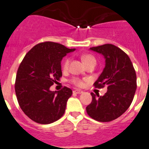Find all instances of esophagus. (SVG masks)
Segmentation results:
<instances>
[{
  "mask_svg": "<svg viewBox=\"0 0 149 149\" xmlns=\"http://www.w3.org/2000/svg\"><path fill=\"white\" fill-rule=\"evenodd\" d=\"M82 92H82V90H79V89L73 90V93H75V94H82Z\"/></svg>",
  "mask_w": 149,
  "mask_h": 149,
  "instance_id": "34e87169",
  "label": "esophagus"
}]
</instances>
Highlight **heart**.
I'll return each mask as SVG.
<instances>
[{"label": "heart", "mask_w": 149, "mask_h": 149, "mask_svg": "<svg viewBox=\"0 0 149 149\" xmlns=\"http://www.w3.org/2000/svg\"><path fill=\"white\" fill-rule=\"evenodd\" d=\"M82 60L83 61V63L85 64H88V63H91V62H95V57L93 56L90 55V54H85L82 57ZM70 60L67 58L64 61L63 63V69L64 70H67V69L69 67V65H70ZM71 82H72V84H74L75 86H79V87H80L83 85V81L82 79H80L78 77H73V78L71 79Z\"/></svg>", "instance_id": "obj_1"}]
</instances>
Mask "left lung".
<instances>
[{"mask_svg": "<svg viewBox=\"0 0 149 149\" xmlns=\"http://www.w3.org/2000/svg\"><path fill=\"white\" fill-rule=\"evenodd\" d=\"M105 59V67L94 83L96 88L107 86L103 96L91 93L92 101L86 107L90 117L99 122H110L123 114L130 106L136 90V74L127 54L111 44L90 47Z\"/></svg>", "mask_w": 149, "mask_h": 149, "instance_id": "obj_1", "label": "left lung"}]
</instances>
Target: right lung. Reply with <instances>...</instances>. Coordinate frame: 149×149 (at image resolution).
<instances>
[{"label":"right lung","mask_w":149,"mask_h":149,"mask_svg":"<svg viewBox=\"0 0 149 149\" xmlns=\"http://www.w3.org/2000/svg\"><path fill=\"white\" fill-rule=\"evenodd\" d=\"M74 51L56 42H42L32 47L21 62L15 92L19 107L32 120L49 124L63 115L72 90L63 87L51 92L49 88L62 77L63 57Z\"/></svg>","instance_id":"add662e5"}]
</instances>
